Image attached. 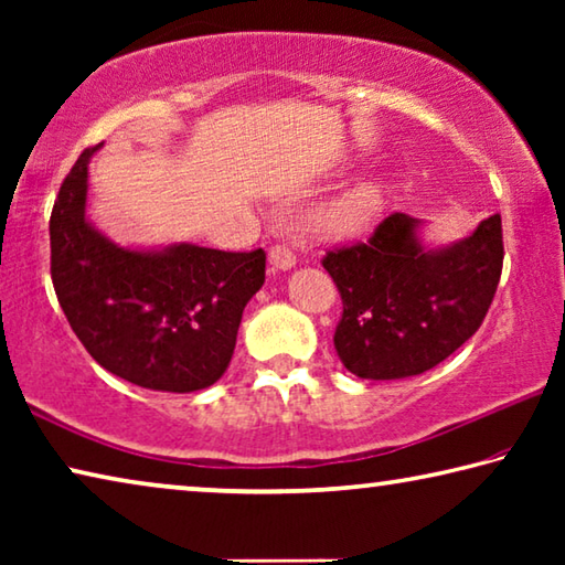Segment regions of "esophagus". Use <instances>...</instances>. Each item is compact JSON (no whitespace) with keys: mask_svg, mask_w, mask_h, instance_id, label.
<instances>
[{"mask_svg":"<svg viewBox=\"0 0 565 565\" xmlns=\"http://www.w3.org/2000/svg\"><path fill=\"white\" fill-rule=\"evenodd\" d=\"M269 262H271L274 269L289 271L291 266L296 264V254L286 244H276V246H271V252H269Z\"/></svg>","mask_w":565,"mask_h":565,"instance_id":"obj_1","label":"esophagus"}]
</instances>
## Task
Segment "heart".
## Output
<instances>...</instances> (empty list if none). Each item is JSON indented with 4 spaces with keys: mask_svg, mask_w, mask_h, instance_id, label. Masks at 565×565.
I'll use <instances>...</instances> for the list:
<instances>
[{
    "mask_svg": "<svg viewBox=\"0 0 565 565\" xmlns=\"http://www.w3.org/2000/svg\"><path fill=\"white\" fill-rule=\"evenodd\" d=\"M379 212V194L374 186H353L341 191L313 214V224L327 236L361 234Z\"/></svg>",
    "mask_w": 565,
    "mask_h": 565,
    "instance_id": "b5f03b06",
    "label": "heart"
}]
</instances>
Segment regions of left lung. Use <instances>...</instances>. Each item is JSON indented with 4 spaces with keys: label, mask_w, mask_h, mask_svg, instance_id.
Instances as JSON below:
<instances>
[{
    "label": "left lung",
    "mask_w": 565,
    "mask_h": 565,
    "mask_svg": "<svg viewBox=\"0 0 565 565\" xmlns=\"http://www.w3.org/2000/svg\"><path fill=\"white\" fill-rule=\"evenodd\" d=\"M420 222L394 212L366 242L329 248L323 269L341 294L333 347L359 379L418 376L481 327L503 269L501 214L441 248L418 242Z\"/></svg>",
    "instance_id": "1"
}]
</instances>
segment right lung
Wrapping results in <instances>:
<instances>
[{"mask_svg": "<svg viewBox=\"0 0 565 565\" xmlns=\"http://www.w3.org/2000/svg\"><path fill=\"white\" fill-rule=\"evenodd\" d=\"M97 149L76 159L50 218L64 317L89 356L129 384L171 394L212 386L232 361L244 306L264 284V248L137 252L109 242L84 214Z\"/></svg>", "mask_w": 565, "mask_h": 565, "instance_id": "1", "label": "right lung"}]
</instances>
